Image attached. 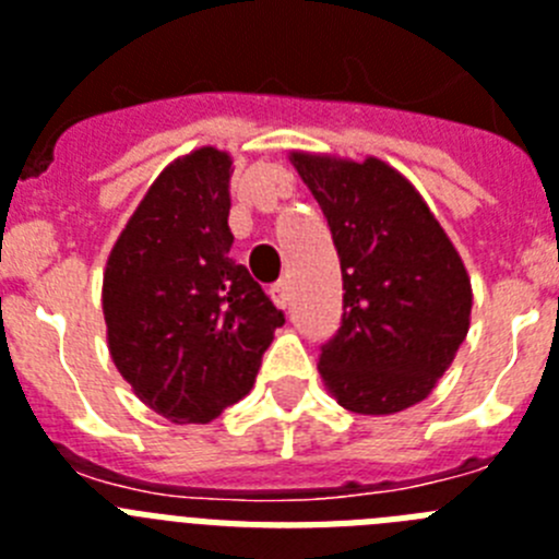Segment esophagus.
Returning a JSON list of instances; mask_svg holds the SVG:
<instances>
[{"mask_svg": "<svg viewBox=\"0 0 559 559\" xmlns=\"http://www.w3.org/2000/svg\"><path fill=\"white\" fill-rule=\"evenodd\" d=\"M271 299H274L276 302V308H288L290 305V288H288V283H285V280H280V283H274L271 285Z\"/></svg>", "mask_w": 559, "mask_h": 559, "instance_id": "obj_1", "label": "esophagus"}]
</instances>
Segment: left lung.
Wrapping results in <instances>:
<instances>
[{
    "label": "left lung",
    "instance_id": "1",
    "mask_svg": "<svg viewBox=\"0 0 559 559\" xmlns=\"http://www.w3.org/2000/svg\"><path fill=\"white\" fill-rule=\"evenodd\" d=\"M328 218L344 313L319 374L347 412L394 414L426 400L471 328L462 257L412 181L386 162L290 153Z\"/></svg>",
    "mask_w": 559,
    "mask_h": 559
}]
</instances>
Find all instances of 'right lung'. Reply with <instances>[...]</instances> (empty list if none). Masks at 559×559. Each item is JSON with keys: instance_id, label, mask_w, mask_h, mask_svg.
Returning <instances> with one entry per match:
<instances>
[{"instance_id": "1", "label": "right lung", "mask_w": 559, "mask_h": 559, "mask_svg": "<svg viewBox=\"0 0 559 559\" xmlns=\"http://www.w3.org/2000/svg\"><path fill=\"white\" fill-rule=\"evenodd\" d=\"M231 156L199 147L159 173L120 231L103 316L114 367L170 423H210L251 392L285 316L229 257Z\"/></svg>"}]
</instances>
